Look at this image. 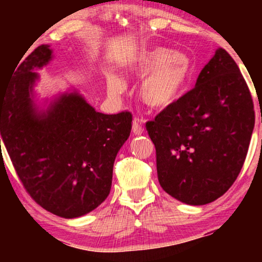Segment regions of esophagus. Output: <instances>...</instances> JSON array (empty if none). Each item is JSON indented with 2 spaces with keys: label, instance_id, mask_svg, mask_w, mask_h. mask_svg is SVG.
<instances>
[{
  "label": "esophagus",
  "instance_id": "obj_1",
  "mask_svg": "<svg viewBox=\"0 0 262 262\" xmlns=\"http://www.w3.org/2000/svg\"><path fill=\"white\" fill-rule=\"evenodd\" d=\"M143 132H144V128H143V124H141V121L139 118H134L133 124H132V133L134 135H140L143 134Z\"/></svg>",
  "mask_w": 262,
  "mask_h": 262
}]
</instances>
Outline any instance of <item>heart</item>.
I'll use <instances>...</instances> for the list:
<instances>
[{
    "instance_id": "b5f03b06",
    "label": "heart",
    "mask_w": 262,
    "mask_h": 262,
    "mask_svg": "<svg viewBox=\"0 0 262 262\" xmlns=\"http://www.w3.org/2000/svg\"><path fill=\"white\" fill-rule=\"evenodd\" d=\"M129 74L140 77L138 95L144 104L156 111L169 110L187 92L193 69L185 54L161 47L143 48L132 56L125 66ZM112 95L124 91V82L117 75L107 77Z\"/></svg>"
}]
</instances>
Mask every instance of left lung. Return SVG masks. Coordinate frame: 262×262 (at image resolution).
<instances>
[{"label":"left lung","mask_w":262,"mask_h":262,"mask_svg":"<svg viewBox=\"0 0 262 262\" xmlns=\"http://www.w3.org/2000/svg\"><path fill=\"white\" fill-rule=\"evenodd\" d=\"M254 124L249 87L233 58L218 48L194 89L146 123L162 189L191 206L223 196L244 165Z\"/></svg>","instance_id":"1"}]
</instances>
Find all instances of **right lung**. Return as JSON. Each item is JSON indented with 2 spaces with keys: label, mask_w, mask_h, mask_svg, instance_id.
<instances>
[{
  "label": "right lung",
  "mask_w": 262,
  "mask_h": 262,
  "mask_svg": "<svg viewBox=\"0 0 262 262\" xmlns=\"http://www.w3.org/2000/svg\"><path fill=\"white\" fill-rule=\"evenodd\" d=\"M53 56L50 45L38 47L0 90V150L2 140L35 202L59 217L77 218L110 194L113 164L130 134L132 114L97 112L77 90L39 106L35 70Z\"/></svg>",
  "instance_id": "obj_1"
}]
</instances>
